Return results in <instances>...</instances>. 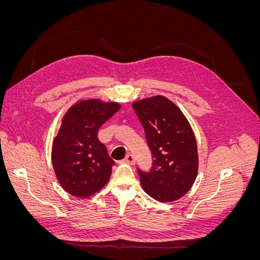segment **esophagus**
<instances>
[{
	"mask_svg": "<svg viewBox=\"0 0 260 260\" xmlns=\"http://www.w3.org/2000/svg\"><path fill=\"white\" fill-rule=\"evenodd\" d=\"M122 162H124V164H129V165H135V162H136L135 156L131 155V154H128L127 156H125V158L122 160Z\"/></svg>",
	"mask_w": 260,
	"mask_h": 260,
	"instance_id": "esophagus-1",
	"label": "esophagus"
}]
</instances>
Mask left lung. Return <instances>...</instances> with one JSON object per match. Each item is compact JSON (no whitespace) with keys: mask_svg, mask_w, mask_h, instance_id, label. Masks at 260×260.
<instances>
[{"mask_svg":"<svg viewBox=\"0 0 260 260\" xmlns=\"http://www.w3.org/2000/svg\"><path fill=\"white\" fill-rule=\"evenodd\" d=\"M132 106L154 158L149 172L138 169L141 185L156 201L175 202L191 190L199 171L191 124L174 102L162 95L136 101Z\"/></svg>","mask_w":260,"mask_h":260,"instance_id":"1","label":"left lung"}]
</instances>
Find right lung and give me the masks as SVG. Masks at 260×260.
Masks as SVG:
<instances>
[{
  "instance_id": "obj_1",
  "label": "right lung",
  "mask_w": 260,
  "mask_h": 260,
  "mask_svg": "<svg viewBox=\"0 0 260 260\" xmlns=\"http://www.w3.org/2000/svg\"><path fill=\"white\" fill-rule=\"evenodd\" d=\"M121 105L99 99L80 100L61 119L52 146V164L59 184L70 195L86 199L109 181L115 164L98 132Z\"/></svg>"
}]
</instances>
